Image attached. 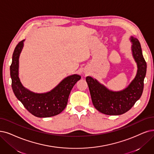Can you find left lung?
I'll return each instance as SVG.
<instances>
[{
  "label": "left lung",
  "mask_w": 154,
  "mask_h": 154,
  "mask_svg": "<svg viewBox=\"0 0 154 154\" xmlns=\"http://www.w3.org/2000/svg\"><path fill=\"white\" fill-rule=\"evenodd\" d=\"M133 56L138 66L137 76L124 90L114 92L109 90L91 77L86 78L92 102L98 111L107 115H121L134 105L143 93L146 63L143 56L140 43L131 37Z\"/></svg>",
  "instance_id": "obj_1"
}]
</instances>
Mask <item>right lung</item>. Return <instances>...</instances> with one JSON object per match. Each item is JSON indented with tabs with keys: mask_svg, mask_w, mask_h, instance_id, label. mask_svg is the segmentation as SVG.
Listing matches in <instances>:
<instances>
[{
	"mask_svg": "<svg viewBox=\"0 0 154 154\" xmlns=\"http://www.w3.org/2000/svg\"><path fill=\"white\" fill-rule=\"evenodd\" d=\"M23 41L18 43L10 66L12 88L16 97L28 112L38 118H48L60 114L66 108L70 92L81 76L74 75L66 78L57 87L46 94H35L24 88L18 77L19 57Z\"/></svg>",
	"mask_w": 154,
	"mask_h": 154,
	"instance_id": "obj_1",
	"label": "right lung"
}]
</instances>
